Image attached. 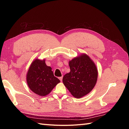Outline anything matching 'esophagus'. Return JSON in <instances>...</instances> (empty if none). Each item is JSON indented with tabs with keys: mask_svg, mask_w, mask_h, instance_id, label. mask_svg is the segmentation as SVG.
I'll list each match as a JSON object with an SVG mask.
<instances>
[{
	"mask_svg": "<svg viewBox=\"0 0 129 129\" xmlns=\"http://www.w3.org/2000/svg\"><path fill=\"white\" fill-rule=\"evenodd\" d=\"M58 79H59V80H60L61 81H62V79H63V76H61V77H58Z\"/></svg>",
	"mask_w": 129,
	"mask_h": 129,
	"instance_id": "obj_1",
	"label": "esophagus"
}]
</instances>
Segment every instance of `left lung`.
<instances>
[{"mask_svg":"<svg viewBox=\"0 0 129 129\" xmlns=\"http://www.w3.org/2000/svg\"><path fill=\"white\" fill-rule=\"evenodd\" d=\"M69 65L71 72L64 75L62 81L74 97L81 98L94 87L98 76L97 69L86 54L73 58Z\"/></svg>","mask_w":129,"mask_h":129,"instance_id":"obj_1","label":"left lung"}]
</instances>
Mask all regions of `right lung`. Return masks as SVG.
Listing matches in <instances>:
<instances>
[{"label":"right lung","instance_id":"obj_1","mask_svg":"<svg viewBox=\"0 0 129 129\" xmlns=\"http://www.w3.org/2000/svg\"><path fill=\"white\" fill-rule=\"evenodd\" d=\"M60 82L54 76L52 68L46 64L45 60H34L27 72V82L29 88L39 96L48 94Z\"/></svg>","mask_w":129,"mask_h":129}]
</instances>
